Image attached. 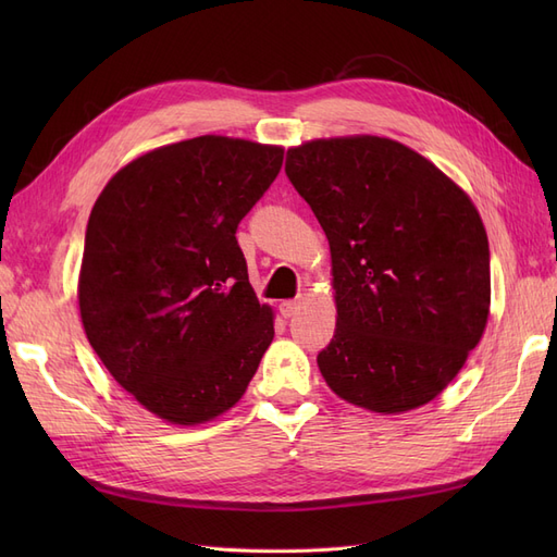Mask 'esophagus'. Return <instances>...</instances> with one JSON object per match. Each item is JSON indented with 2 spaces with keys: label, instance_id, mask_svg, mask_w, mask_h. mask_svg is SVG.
I'll return each mask as SVG.
<instances>
[{
  "label": "esophagus",
  "instance_id": "obj_1",
  "mask_svg": "<svg viewBox=\"0 0 557 557\" xmlns=\"http://www.w3.org/2000/svg\"><path fill=\"white\" fill-rule=\"evenodd\" d=\"M299 307H301L299 299H285V301H281L278 311H281L283 318H293V315L299 311Z\"/></svg>",
  "mask_w": 557,
  "mask_h": 557
}]
</instances>
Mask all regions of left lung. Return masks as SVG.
<instances>
[{"label": "left lung", "instance_id": "obj_1", "mask_svg": "<svg viewBox=\"0 0 557 557\" xmlns=\"http://www.w3.org/2000/svg\"><path fill=\"white\" fill-rule=\"evenodd\" d=\"M285 174L325 230L336 327L318 369L381 416L442 395L491 315V250L474 201L413 148L374 134L288 148Z\"/></svg>", "mask_w": 557, "mask_h": 557}]
</instances>
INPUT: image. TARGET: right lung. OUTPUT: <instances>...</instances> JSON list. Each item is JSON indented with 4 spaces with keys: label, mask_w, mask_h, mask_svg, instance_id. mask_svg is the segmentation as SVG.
<instances>
[{
    "label": "right lung",
    "mask_w": 557,
    "mask_h": 557,
    "mask_svg": "<svg viewBox=\"0 0 557 557\" xmlns=\"http://www.w3.org/2000/svg\"><path fill=\"white\" fill-rule=\"evenodd\" d=\"M281 164L283 146L205 134L134 158L95 201L81 323L115 383L164 423L230 411L274 339L234 234Z\"/></svg>",
    "instance_id": "add662e5"
}]
</instances>
